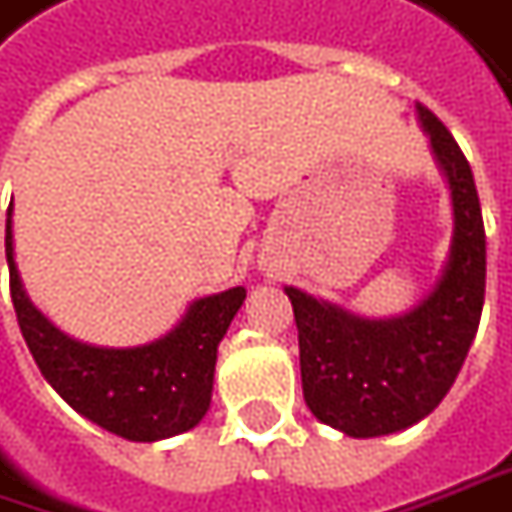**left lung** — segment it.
I'll list each match as a JSON object with an SVG mask.
<instances>
[{"mask_svg": "<svg viewBox=\"0 0 512 512\" xmlns=\"http://www.w3.org/2000/svg\"><path fill=\"white\" fill-rule=\"evenodd\" d=\"M445 172L453 238L433 291L414 309L371 320L286 286L300 340V377L311 414L354 439L405 431L445 399L485 306V223L465 152L436 115L416 104Z\"/></svg>", "mask_w": 512, "mask_h": 512, "instance_id": "1", "label": "left lung"}]
</instances>
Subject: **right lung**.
Returning <instances> with one entry per match:
<instances>
[{"instance_id": "add662e5", "label": "right lung", "mask_w": 512, "mask_h": 512, "mask_svg": "<svg viewBox=\"0 0 512 512\" xmlns=\"http://www.w3.org/2000/svg\"><path fill=\"white\" fill-rule=\"evenodd\" d=\"M5 255L22 337L42 377L73 411L130 442L178 436L206 416L218 345L246 300L243 286L189 303L181 323L152 343L104 348L67 337L30 303L13 260L10 209Z\"/></svg>"}]
</instances>
